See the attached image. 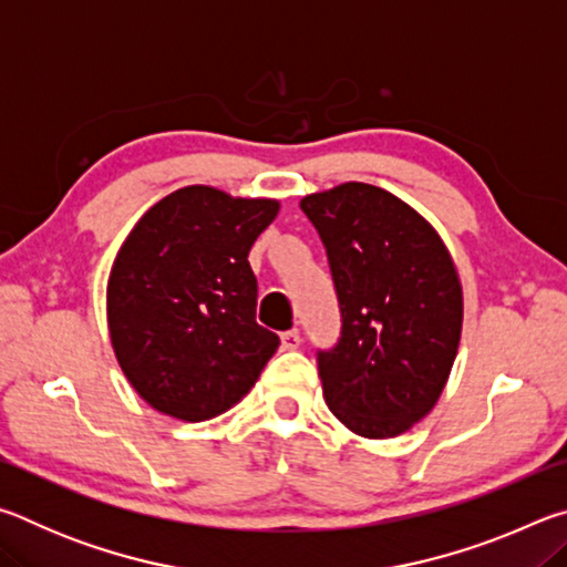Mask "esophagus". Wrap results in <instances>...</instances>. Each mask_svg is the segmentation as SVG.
I'll use <instances>...</instances> for the list:
<instances>
[{"mask_svg": "<svg viewBox=\"0 0 567 567\" xmlns=\"http://www.w3.org/2000/svg\"><path fill=\"white\" fill-rule=\"evenodd\" d=\"M300 342H302V334H300V330H297V328L282 332V348H285V350L300 348Z\"/></svg>", "mask_w": 567, "mask_h": 567, "instance_id": "1", "label": "esophagus"}]
</instances>
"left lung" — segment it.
Segmentation results:
<instances>
[{"label":"left lung","instance_id":"left-lung-1","mask_svg":"<svg viewBox=\"0 0 567 567\" xmlns=\"http://www.w3.org/2000/svg\"><path fill=\"white\" fill-rule=\"evenodd\" d=\"M328 252L340 338L318 350L332 415L362 437H395L427 415L453 368L463 290L443 239L390 192L344 182L302 197Z\"/></svg>","mask_w":567,"mask_h":567}]
</instances>
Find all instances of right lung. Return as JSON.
I'll list each match as a JSON object with an SVG mask.
<instances>
[{
  "mask_svg": "<svg viewBox=\"0 0 567 567\" xmlns=\"http://www.w3.org/2000/svg\"><path fill=\"white\" fill-rule=\"evenodd\" d=\"M275 199L215 187L172 192L120 247L107 285L110 338L124 375L152 408L199 422L243 400L280 338L255 320L249 249Z\"/></svg>",
  "mask_w": 567,
  "mask_h": 567,
  "instance_id": "add662e5",
  "label": "right lung"
}]
</instances>
